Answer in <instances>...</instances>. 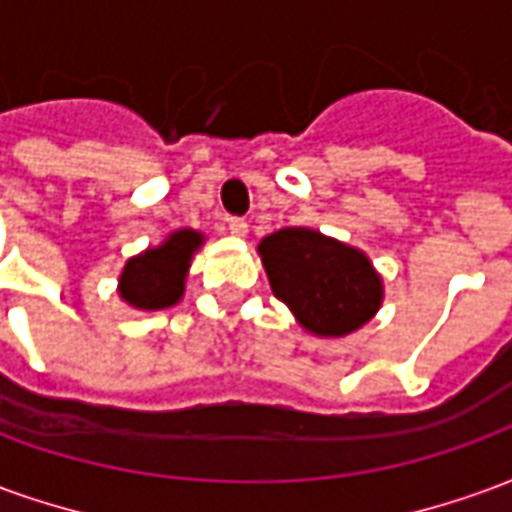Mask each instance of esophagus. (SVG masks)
I'll return each mask as SVG.
<instances>
[{"label":"esophagus","mask_w":512,"mask_h":512,"mask_svg":"<svg viewBox=\"0 0 512 512\" xmlns=\"http://www.w3.org/2000/svg\"><path fill=\"white\" fill-rule=\"evenodd\" d=\"M227 230L233 235H238V238H244V235L249 233V224H246L244 219H238V216H230V219H227Z\"/></svg>","instance_id":"obj_1"}]
</instances>
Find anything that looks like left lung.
<instances>
[{"mask_svg":"<svg viewBox=\"0 0 512 512\" xmlns=\"http://www.w3.org/2000/svg\"><path fill=\"white\" fill-rule=\"evenodd\" d=\"M257 252L274 296L310 334L345 337L384 301V282L370 257L318 230L285 227L266 235Z\"/></svg>","mask_w":512,"mask_h":512,"instance_id":"obj_1","label":"left lung"}]
</instances>
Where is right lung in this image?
Segmentation results:
<instances>
[{"label":"right lung","mask_w":512,"mask_h":512,"mask_svg":"<svg viewBox=\"0 0 512 512\" xmlns=\"http://www.w3.org/2000/svg\"><path fill=\"white\" fill-rule=\"evenodd\" d=\"M205 235L197 230H175L156 249H145L131 257L120 274L117 293L136 310H167L183 299L191 257L200 249Z\"/></svg>","instance_id":"right-lung-1"}]
</instances>
